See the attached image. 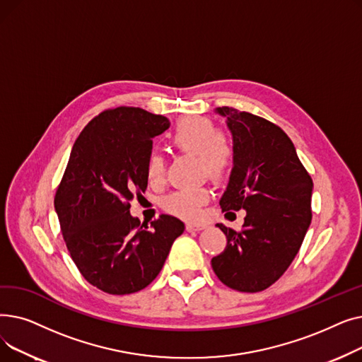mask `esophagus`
<instances>
[{"label":"esophagus","instance_id":"1","mask_svg":"<svg viewBox=\"0 0 362 362\" xmlns=\"http://www.w3.org/2000/svg\"><path fill=\"white\" fill-rule=\"evenodd\" d=\"M205 227H206V224H204V223H187L186 230L187 232H199V230L205 229Z\"/></svg>","mask_w":362,"mask_h":362}]
</instances>
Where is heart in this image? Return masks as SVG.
I'll return each instance as SVG.
<instances>
[{
  "label": "heart",
  "mask_w": 362,
  "mask_h": 362,
  "mask_svg": "<svg viewBox=\"0 0 362 362\" xmlns=\"http://www.w3.org/2000/svg\"><path fill=\"white\" fill-rule=\"evenodd\" d=\"M171 142L180 151L198 154L202 168L208 175L218 177L230 167L233 148L213 120L206 117H185L177 122L170 135ZM146 177L149 182H161L165 173V161L160 152H151L146 158ZM211 192L205 186L180 187L161 199V205L171 214L194 218L210 201Z\"/></svg>",
  "instance_id": "heart-1"
}]
</instances>
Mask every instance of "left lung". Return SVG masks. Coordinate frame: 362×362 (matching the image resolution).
Listing matches in <instances>:
<instances>
[{
  "instance_id": "obj_1",
  "label": "left lung",
  "mask_w": 362,
  "mask_h": 362,
  "mask_svg": "<svg viewBox=\"0 0 362 362\" xmlns=\"http://www.w3.org/2000/svg\"><path fill=\"white\" fill-rule=\"evenodd\" d=\"M216 112L233 138V167L220 199L223 211H246L240 232L216 224L227 238L211 259L217 277L235 291L261 292L296 257L311 224L313 180L279 126L230 107Z\"/></svg>"
}]
</instances>
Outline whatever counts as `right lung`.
Here are the masks:
<instances>
[{"label":"right lung","instance_id":"add662e5","mask_svg":"<svg viewBox=\"0 0 362 362\" xmlns=\"http://www.w3.org/2000/svg\"><path fill=\"white\" fill-rule=\"evenodd\" d=\"M170 127L138 107L107 110L76 139L54 206L67 250L82 276L110 295L135 293L161 272L185 224L163 214L151 229L130 214L148 186L152 139Z\"/></svg>","mask_w":362,"mask_h":362}]
</instances>
